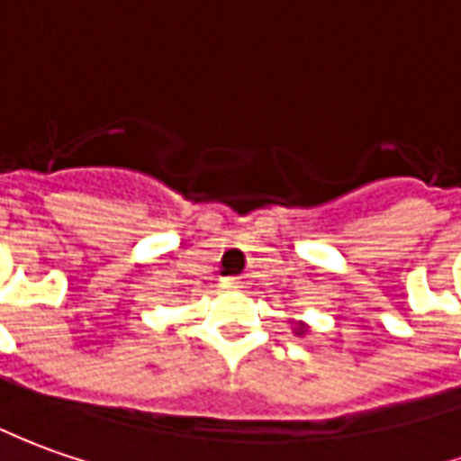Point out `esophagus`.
Instances as JSON below:
<instances>
[{"instance_id": "1", "label": "esophagus", "mask_w": 461, "mask_h": 461, "mask_svg": "<svg viewBox=\"0 0 461 461\" xmlns=\"http://www.w3.org/2000/svg\"><path fill=\"white\" fill-rule=\"evenodd\" d=\"M227 287H231V290H242L244 280H240V277H231V280H227Z\"/></svg>"}]
</instances>
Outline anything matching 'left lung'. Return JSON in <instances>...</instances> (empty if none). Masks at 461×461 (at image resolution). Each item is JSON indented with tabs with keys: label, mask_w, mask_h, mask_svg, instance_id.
Here are the masks:
<instances>
[{
	"label": "left lung",
	"mask_w": 461,
	"mask_h": 461,
	"mask_svg": "<svg viewBox=\"0 0 461 461\" xmlns=\"http://www.w3.org/2000/svg\"><path fill=\"white\" fill-rule=\"evenodd\" d=\"M295 333H297V336H305V333H308V322L297 321L295 322Z\"/></svg>",
	"instance_id": "obj_1"
}]
</instances>
